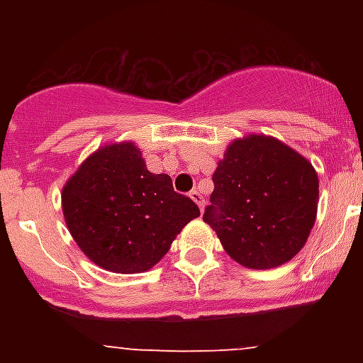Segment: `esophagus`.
<instances>
[{
  "mask_svg": "<svg viewBox=\"0 0 363 363\" xmlns=\"http://www.w3.org/2000/svg\"><path fill=\"white\" fill-rule=\"evenodd\" d=\"M189 196H191V200H192V201H196V203H198V207H200V211H201V213H203V207H205V198L201 196L200 192H198L196 189H194V191H191V194H189Z\"/></svg>",
  "mask_w": 363,
  "mask_h": 363,
  "instance_id": "obj_1",
  "label": "esophagus"
}]
</instances>
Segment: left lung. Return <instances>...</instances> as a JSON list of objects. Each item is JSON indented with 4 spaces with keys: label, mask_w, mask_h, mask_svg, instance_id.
I'll return each instance as SVG.
<instances>
[{
    "label": "left lung",
    "mask_w": 363,
    "mask_h": 363,
    "mask_svg": "<svg viewBox=\"0 0 363 363\" xmlns=\"http://www.w3.org/2000/svg\"><path fill=\"white\" fill-rule=\"evenodd\" d=\"M213 182L203 221L234 262L272 269L306 245L318 209V174L296 150L264 134L238 138Z\"/></svg>",
    "instance_id": "8db88e82"
}]
</instances>
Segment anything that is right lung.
<instances>
[{
	"mask_svg": "<svg viewBox=\"0 0 363 363\" xmlns=\"http://www.w3.org/2000/svg\"><path fill=\"white\" fill-rule=\"evenodd\" d=\"M74 242L101 269L120 274L149 271L169 252L176 234L200 216L169 174L147 169L142 150L121 142L99 147L62 192Z\"/></svg>",
	"mask_w": 363,
	"mask_h": 363,
	"instance_id": "add662e5",
	"label": "right lung"
}]
</instances>
